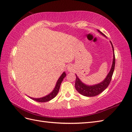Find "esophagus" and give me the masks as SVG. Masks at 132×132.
Listing matches in <instances>:
<instances>
[{"label":"esophagus","instance_id":"esophagus-1","mask_svg":"<svg viewBox=\"0 0 132 132\" xmlns=\"http://www.w3.org/2000/svg\"><path fill=\"white\" fill-rule=\"evenodd\" d=\"M67 69H68V71H70V72H72L73 71V67L71 65H69L68 67V68H67Z\"/></svg>","mask_w":132,"mask_h":132}]
</instances>
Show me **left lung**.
Masks as SVG:
<instances>
[{
    "label": "left lung",
    "mask_w": 132,
    "mask_h": 132,
    "mask_svg": "<svg viewBox=\"0 0 132 132\" xmlns=\"http://www.w3.org/2000/svg\"><path fill=\"white\" fill-rule=\"evenodd\" d=\"M98 31L102 35L104 36V34L102 33L101 31H100L99 30H98ZM110 42L111 43V45H112V47L113 52V62H112V67H111L110 72L108 73V74L106 78H105L104 80L102 82L99 83L98 84L95 85H92V86L86 85L82 82L81 80L77 77V76L76 75V80L75 82L76 89L77 90V91L79 93L81 94H82V95L86 96H94L96 95H98L102 92H103V91L108 87V86L109 85V84L111 81V79H112L114 69H115V53H114L113 46L111 41Z\"/></svg>",
    "instance_id": "8db88e82"
}]
</instances>
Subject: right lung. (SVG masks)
Masks as SVG:
<instances>
[{"mask_svg": "<svg viewBox=\"0 0 132 132\" xmlns=\"http://www.w3.org/2000/svg\"><path fill=\"white\" fill-rule=\"evenodd\" d=\"M65 76H66L65 73L63 72V73L61 75L60 78L58 79V80H57L56 84V86H55L54 89L51 93H50L48 95L44 96V97L39 98H31V97H29V98H30L31 99H33V100H34L35 101H37L38 102H48L49 101L51 100V99L54 98L57 94L59 90V89H60V85L61 84V82L63 81V78L65 77Z\"/></svg>", "mask_w": 132, "mask_h": 132, "instance_id": "1", "label": "right lung"}]
</instances>
